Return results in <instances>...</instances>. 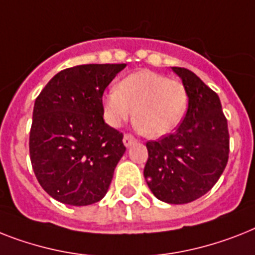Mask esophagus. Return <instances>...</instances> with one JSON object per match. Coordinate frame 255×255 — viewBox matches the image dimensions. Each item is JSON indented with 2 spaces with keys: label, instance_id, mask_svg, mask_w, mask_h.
<instances>
[{
  "label": "esophagus",
  "instance_id": "34e87169",
  "mask_svg": "<svg viewBox=\"0 0 255 255\" xmlns=\"http://www.w3.org/2000/svg\"><path fill=\"white\" fill-rule=\"evenodd\" d=\"M136 142V137H134L133 134L132 133H126L124 134L123 137V144L126 146H131L132 144H134Z\"/></svg>",
  "mask_w": 255,
  "mask_h": 255
}]
</instances>
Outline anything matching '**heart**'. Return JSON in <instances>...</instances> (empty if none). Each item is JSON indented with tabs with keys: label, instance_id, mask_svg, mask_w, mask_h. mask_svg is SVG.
I'll use <instances>...</instances> for the list:
<instances>
[{
	"label": "heart",
	"instance_id": "1",
	"mask_svg": "<svg viewBox=\"0 0 255 255\" xmlns=\"http://www.w3.org/2000/svg\"><path fill=\"white\" fill-rule=\"evenodd\" d=\"M187 105V89L181 81L138 70L103 95V115L110 126L119 127L133 114L134 124L142 133L160 137L181 123Z\"/></svg>",
	"mask_w": 255,
	"mask_h": 255
}]
</instances>
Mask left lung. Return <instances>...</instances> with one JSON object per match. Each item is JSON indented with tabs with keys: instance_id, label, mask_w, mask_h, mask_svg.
<instances>
[{
	"instance_id": "1",
	"label": "left lung",
	"mask_w": 255,
	"mask_h": 255,
	"mask_svg": "<svg viewBox=\"0 0 255 255\" xmlns=\"http://www.w3.org/2000/svg\"><path fill=\"white\" fill-rule=\"evenodd\" d=\"M173 70L187 89V113L177 131L146 142L144 177L156 198L185 204L210 191L223 174L229 157V132L219 95L191 70Z\"/></svg>"
}]
</instances>
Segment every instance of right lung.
I'll return each instance as SVG.
<instances>
[{"label": "right lung", "instance_id": "right-lung-1", "mask_svg": "<svg viewBox=\"0 0 255 255\" xmlns=\"http://www.w3.org/2000/svg\"><path fill=\"white\" fill-rule=\"evenodd\" d=\"M126 64L68 68L35 101L30 158L35 177L53 199L89 206L106 195L126 152L123 133L103 121V93Z\"/></svg>", "mask_w": 255, "mask_h": 255}]
</instances>
